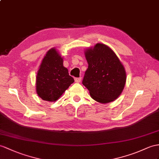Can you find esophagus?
<instances>
[{"label":"esophagus","mask_w":159,"mask_h":159,"mask_svg":"<svg viewBox=\"0 0 159 159\" xmlns=\"http://www.w3.org/2000/svg\"><path fill=\"white\" fill-rule=\"evenodd\" d=\"M81 77H75V82H77V83H79V82H81Z\"/></svg>","instance_id":"obj_1"}]
</instances>
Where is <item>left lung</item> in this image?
Here are the masks:
<instances>
[{
    "instance_id": "1",
    "label": "left lung",
    "mask_w": 159,
    "mask_h": 159,
    "mask_svg": "<svg viewBox=\"0 0 159 159\" xmlns=\"http://www.w3.org/2000/svg\"><path fill=\"white\" fill-rule=\"evenodd\" d=\"M85 56L88 67L82 84L91 97L104 104L117 99L124 88L126 73L115 53L109 46L98 43L86 50Z\"/></svg>"
}]
</instances>
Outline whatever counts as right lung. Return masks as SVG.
Masks as SVG:
<instances>
[{"label": "right lung", "mask_w": 159, "mask_h": 159, "mask_svg": "<svg viewBox=\"0 0 159 159\" xmlns=\"http://www.w3.org/2000/svg\"><path fill=\"white\" fill-rule=\"evenodd\" d=\"M63 62L55 48L49 50L44 56L36 76V92L42 100L56 101L74 82Z\"/></svg>", "instance_id": "right-lung-1"}]
</instances>
